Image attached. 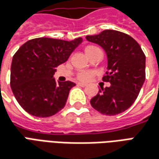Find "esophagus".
<instances>
[{
  "instance_id": "1",
  "label": "esophagus",
  "mask_w": 159,
  "mask_h": 159,
  "mask_svg": "<svg viewBox=\"0 0 159 159\" xmlns=\"http://www.w3.org/2000/svg\"><path fill=\"white\" fill-rule=\"evenodd\" d=\"M78 85L81 86V87H86V86H87V84H85V83H78Z\"/></svg>"
}]
</instances>
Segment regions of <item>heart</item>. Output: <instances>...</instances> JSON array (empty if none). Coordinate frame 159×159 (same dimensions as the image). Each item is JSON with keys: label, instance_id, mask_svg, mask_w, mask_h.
Instances as JSON below:
<instances>
[{"label": "heart", "instance_id": "obj_1", "mask_svg": "<svg viewBox=\"0 0 159 159\" xmlns=\"http://www.w3.org/2000/svg\"><path fill=\"white\" fill-rule=\"evenodd\" d=\"M95 48H97V47L93 46V45H89V46H87L85 48V53L88 54L89 52H90L92 50H94ZM92 75H93V73L90 71H82L78 73L77 78L81 80V81H88V80H89V78L92 76Z\"/></svg>", "mask_w": 159, "mask_h": 159}]
</instances>
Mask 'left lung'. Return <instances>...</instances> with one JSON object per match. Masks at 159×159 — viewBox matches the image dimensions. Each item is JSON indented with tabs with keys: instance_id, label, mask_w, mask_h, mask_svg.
I'll return each instance as SVG.
<instances>
[{
	"instance_id": "obj_1",
	"label": "left lung",
	"mask_w": 159,
	"mask_h": 159,
	"mask_svg": "<svg viewBox=\"0 0 159 159\" xmlns=\"http://www.w3.org/2000/svg\"><path fill=\"white\" fill-rule=\"evenodd\" d=\"M102 46L107 57V71L102 77L110 83L91 99V106L101 114L115 115L128 109L137 99L145 79V56L140 45L126 33L104 30L86 36Z\"/></svg>"
}]
</instances>
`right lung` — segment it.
Here are the masks:
<instances>
[{"mask_svg":"<svg viewBox=\"0 0 159 159\" xmlns=\"http://www.w3.org/2000/svg\"><path fill=\"white\" fill-rule=\"evenodd\" d=\"M82 42V38L71 41L37 38L20 47L13 57L10 85L25 112L45 118L64 108L76 84L70 81L57 83L53 75Z\"/></svg>","mask_w":159,"mask_h":159,"instance_id":"right-lung-1","label":"right lung"}]
</instances>
